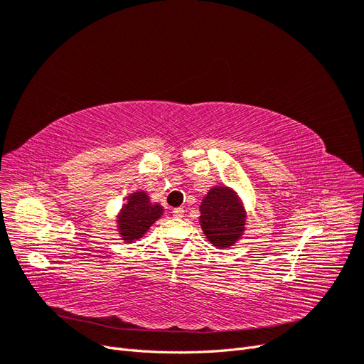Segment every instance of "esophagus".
<instances>
[{
  "label": "esophagus",
  "instance_id": "esophagus-1",
  "mask_svg": "<svg viewBox=\"0 0 364 364\" xmlns=\"http://www.w3.org/2000/svg\"><path fill=\"white\" fill-rule=\"evenodd\" d=\"M183 215V208H174L173 209V217H182Z\"/></svg>",
  "mask_w": 364,
  "mask_h": 364
}]
</instances>
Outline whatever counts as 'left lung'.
Here are the masks:
<instances>
[{
  "mask_svg": "<svg viewBox=\"0 0 364 364\" xmlns=\"http://www.w3.org/2000/svg\"><path fill=\"white\" fill-rule=\"evenodd\" d=\"M246 213L237 194L228 186H215L200 205L203 234L217 247L232 246L245 230Z\"/></svg>",
  "mask_w": 364,
  "mask_h": 364,
  "instance_id": "left-lung-1",
  "label": "left lung"
}]
</instances>
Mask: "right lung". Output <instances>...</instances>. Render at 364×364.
Listing matches in <instances>:
<instances>
[{
	"instance_id": "add662e5",
	"label": "right lung",
	"mask_w": 364,
	"mask_h": 364,
	"mask_svg": "<svg viewBox=\"0 0 364 364\" xmlns=\"http://www.w3.org/2000/svg\"><path fill=\"white\" fill-rule=\"evenodd\" d=\"M162 214L161 205H151L149 196L144 191H138L129 196L127 203L118 217L119 234L127 243L146 234V230L156 222Z\"/></svg>"
}]
</instances>
